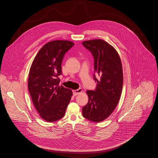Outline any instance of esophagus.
I'll use <instances>...</instances> for the list:
<instances>
[{"label": "esophagus", "mask_w": 158, "mask_h": 158, "mask_svg": "<svg viewBox=\"0 0 158 158\" xmlns=\"http://www.w3.org/2000/svg\"><path fill=\"white\" fill-rule=\"evenodd\" d=\"M82 92V89L81 88H79L76 90H73V96H76L78 94H79L80 93H81Z\"/></svg>", "instance_id": "esophagus-1"}]
</instances>
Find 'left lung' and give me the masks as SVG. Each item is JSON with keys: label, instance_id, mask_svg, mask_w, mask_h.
I'll return each mask as SVG.
<instances>
[{"label": "left lung", "instance_id": "1", "mask_svg": "<svg viewBox=\"0 0 158 158\" xmlns=\"http://www.w3.org/2000/svg\"><path fill=\"white\" fill-rule=\"evenodd\" d=\"M82 45L94 57V79L98 82L94 90L86 91L89 99L82 108V115L99 123L112 114L120 100L123 85L122 64L116 50L102 40L85 41ZM96 75L100 77L99 80Z\"/></svg>", "mask_w": 158, "mask_h": 158}]
</instances>
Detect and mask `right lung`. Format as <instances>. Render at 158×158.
<instances>
[{
	"label": "right lung",
	"instance_id": "right-lung-1",
	"mask_svg": "<svg viewBox=\"0 0 158 158\" xmlns=\"http://www.w3.org/2000/svg\"><path fill=\"white\" fill-rule=\"evenodd\" d=\"M69 41L56 40L44 45L31 66L28 88L40 117L48 122L62 118L72 96V90L60 86L61 63L74 45Z\"/></svg>",
	"mask_w": 158,
	"mask_h": 158
}]
</instances>
